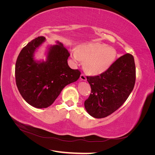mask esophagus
<instances>
[{
  "instance_id": "34e87169",
  "label": "esophagus",
  "mask_w": 155,
  "mask_h": 155,
  "mask_svg": "<svg viewBox=\"0 0 155 155\" xmlns=\"http://www.w3.org/2000/svg\"><path fill=\"white\" fill-rule=\"evenodd\" d=\"M80 79H81V81H86L87 80V78L84 74H81Z\"/></svg>"
}]
</instances>
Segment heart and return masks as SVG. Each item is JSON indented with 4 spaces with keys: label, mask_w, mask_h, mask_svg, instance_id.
<instances>
[{
    "label": "heart",
    "mask_w": 155,
    "mask_h": 155,
    "mask_svg": "<svg viewBox=\"0 0 155 155\" xmlns=\"http://www.w3.org/2000/svg\"><path fill=\"white\" fill-rule=\"evenodd\" d=\"M72 57L76 63L84 61V68L89 74L96 76L105 72L113 64L116 58V50L99 43L82 44L72 50Z\"/></svg>",
    "instance_id": "heart-1"
}]
</instances>
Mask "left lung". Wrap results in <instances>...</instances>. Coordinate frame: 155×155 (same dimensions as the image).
<instances>
[{"label": "left lung", "mask_w": 155, "mask_h": 155, "mask_svg": "<svg viewBox=\"0 0 155 155\" xmlns=\"http://www.w3.org/2000/svg\"><path fill=\"white\" fill-rule=\"evenodd\" d=\"M87 78L91 94L84 104L85 109L94 118H105L118 109L133 90L136 79L133 56L129 54L121 56L105 72Z\"/></svg>", "instance_id": "obj_1"}]
</instances>
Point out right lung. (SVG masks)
I'll return each mask as SVG.
<instances>
[{"label": "right lung", "instance_id": "right-lung-1", "mask_svg": "<svg viewBox=\"0 0 155 155\" xmlns=\"http://www.w3.org/2000/svg\"><path fill=\"white\" fill-rule=\"evenodd\" d=\"M46 41L38 37L22 49L15 64L16 85L22 97L38 109L50 106L69 84L76 81L81 72L70 68L68 50L61 42L48 46L46 59H35V54Z\"/></svg>", "mask_w": 155, "mask_h": 155}]
</instances>
